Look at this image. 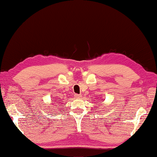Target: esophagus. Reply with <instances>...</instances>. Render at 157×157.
Masks as SVG:
<instances>
[{
  "label": "esophagus",
  "instance_id": "1",
  "mask_svg": "<svg viewBox=\"0 0 157 157\" xmlns=\"http://www.w3.org/2000/svg\"><path fill=\"white\" fill-rule=\"evenodd\" d=\"M74 97H75V98H81V96L80 94H76L75 95H74Z\"/></svg>",
  "mask_w": 157,
  "mask_h": 157
}]
</instances>
